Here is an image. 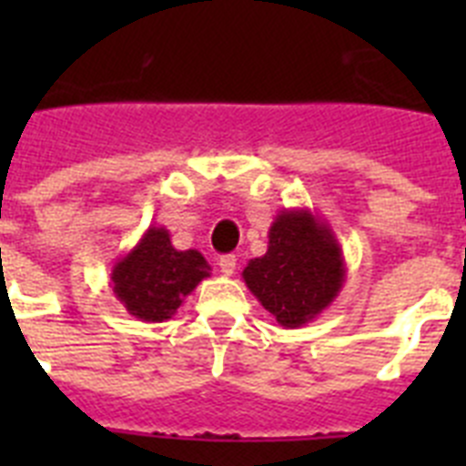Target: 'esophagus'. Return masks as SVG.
<instances>
[{
	"instance_id": "1",
	"label": "esophagus",
	"mask_w": 466,
	"mask_h": 466,
	"mask_svg": "<svg viewBox=\"0 0 466 466\" xmlns=\"http://www.w3.org/2000/svg\"><path fill=\"white\" fill-rule=\"evenodd\" d=\"M236 266H238L236 254H224V257L219 258V268H221V273H224V275L236 273Z\"/></svg>"
}]
</instances>
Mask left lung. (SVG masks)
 Returning a JSON list of instances; mask_svg holds the SVG:
<instances>
[{
  "label": "left lung",
  "mask_w": 466,
  "mask_h": 466,
  "mask_svg": "<svg viewBox=\"0 0 466 466\" xmlns=\"http://www.w3.org/2000/svg\"><path fill=\"white\" fill-rule=\"evenodd\" d=\"M343 257L310 212H282L270 226L268 252L249 261L242 278L282 327H300L322 312L343 284Z\"/></svg>",
  "instance_id": "obj_1"
}]
</instances>
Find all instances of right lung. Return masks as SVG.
Instances as JSON below:
<instances>
[{"label": "right lung", "instance_id": "1", "mask_svg": "<svg viewBox=\"0 0 466 466\" xmlns=\"http://www.w3.org/2000/svg\"><path fill=\"white\" fill-rule=\"evenodd\" d=\"M208 261L196 249L177 252L166 228H149L133 252L114 266V294L144 322L175 315L182 299L208 278Z\"/></svg>", "mask_w": 466, "mask_h": 466}]
</instances>
